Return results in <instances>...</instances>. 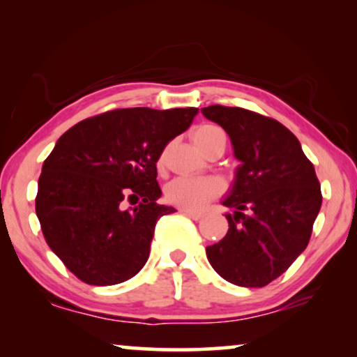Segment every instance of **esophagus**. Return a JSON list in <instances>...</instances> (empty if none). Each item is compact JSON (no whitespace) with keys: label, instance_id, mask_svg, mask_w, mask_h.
Wrapping results in <instances>:
<instances>
[{"label":"esophagus","instance_id":"esophagus-1","mask_svg":"<svg viewBox=\"0 0 357 357\" xmlns=\"http://www.w3.org/2000/svg\"><path fill=\"white\" fill-rule=\"evenodd\" d=\"M183 213L187 214L188 218H192L193 221H198V219H202V218H203V213H198V211H190V209H185Z\"/></svg>","mask_w":357,"mask_h":357}]
</instances>
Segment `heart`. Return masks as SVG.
<instances>
[{"label":"heart","instance_id":"b5f03b06","mask_svg":"<svg viewBox=\"0 0 357 357\" xmlns=\"http://www.w3.org/2000/svg\"><path fill=\"white\" fill-rule=\"evenodd\" d=\"M226 138L224 131L216 125H199L192 131V139L197 148L204 154L209 146ZM158 167H164V159L158 160ZM221 183L213 177H178L165 187V198L175 206L190 209H202L209 199L221 193Z\"/></svg>","mask_w":357,"mask_h":357}]
</instances>
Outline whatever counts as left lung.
<instances>
[{
    "label": "left lung",
    "mask_w": 357,
    "mask_h": 357,
    "mask_svg": "<svg viewBox=\"0 0 357 357\" xmlns=\"http://www.w3.org/2000/svg\"><path fill=\"white\" fill-rule=\"evenodd\" d=\"M241 160L224 206L229 231L206 247L219 276L243 287L275 281L305 250L321 206L320 182L299 139L270 116L241 107L209 105Z\"/></svg>",
    "instance_id": "8db88e82"
}]
</instances>
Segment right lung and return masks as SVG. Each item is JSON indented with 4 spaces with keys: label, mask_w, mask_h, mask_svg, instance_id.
<instances>
[{
    "label": "right lung",
    "mask_w": 357,
    "mask_h": 357,
    "mask_svg": "<svg viewBox=\"0 0 357 357\" xmlns=\"http://www.w3.org/2000/svg\"><path fill=\"white\" fill-rule=\"evenodd\" d=\"M197 114L195 107L116 109L56 141L38 178L36 213L48 247L77 280L112 286L144 266L155 222L175 211L158 204L155 162Z\"/></svg>",
    "instance_id": "1"
}]
</instances>
